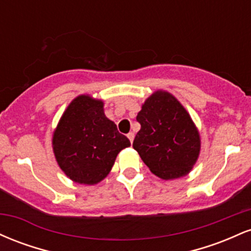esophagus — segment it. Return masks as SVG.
I'll return each mask as SVG.
<instances>
[{"label": "esophagus", "instance_id": "obj_1", "mask_svg": "<svg viewBox=\"0 0 251 251\" xmlns=\"http://www.w3.org/2000/svg\"><path fill=\"white\" fill-rule=\"evenodd\" d=\"M127 138H128L129 142H131V144H132V142H133V139H134V133H133V132H129V133L127 134Z\"/></svg>", "mask_w": 251, "mask_h": 251}]
</instances>
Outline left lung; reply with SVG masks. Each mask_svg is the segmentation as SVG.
Listing matches in <instances>:
<instances>
[{"label": "left lung", "instance_id": "8db88e82", "mask_svg": "<svg viewBox=\"0 0 251 251\" xmlns=\"http://www.w3.org/2000/svg\"><path fill=\"white\" fill-rule=\"evenodd\" d=\"M137 122L140 129L133 149L152 174L163 179H175L191 171L200 154V134L186 109L174 96L154 92L146 99Z\"/></svg>", "mask_w": 251, "mask_h": 251}]
</instances>
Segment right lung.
Segmentation results:
<instances>
[{
  "mask_svg": "<svg viewBox=\"0 0 251 251\" xmlns=\"http://www.w3.org/2000/svg\"><path fill=\"white\" fill-rule=\"evenodd\" d=\"M101 100L80 96L70 103L53 135L57 164L72 180L99 183L111 171L118 153L131 145L103 113Z\"/></svg>",
  "mask_w": 251,
  "mask_h": 251,
  "instance_id": "right-lung-1",
  "label": "right lung"
}]
</instances>
